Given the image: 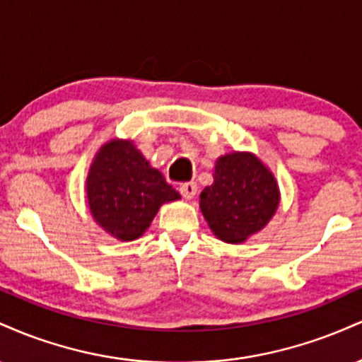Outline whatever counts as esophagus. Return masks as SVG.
<instances>
[{
  "instance_id": "1",
  "label": "esophagus",
  "mask_w": 362,
  "mask_h": 362,
  "mask_svg": "<svg viewBox=\"0 0 362 362\" xmlns=\"http://www.w3.org/2000/svg\"><path fill=\"white\" fill-rule=\"evenodd\" d=\"M180 194L184 195V199H192L195 194H197V184L195 182H185V184L180 185Z\"/></svg>"
}]
</instances>
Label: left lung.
I'll use <instances>...</instances> for the list:
<instances>
[{"label": "left lung", "instance_id": "left-lung-1", "mask_svg": "<svg viewBox=\"0 0 362 362\" xmlns=\"http://www.w3.org/2000/svg\"><path fill=\"white\" fill-rule=\"evenodd\" d=\"M214 182L201 192L202 216L224 243L240 245L267 226L281 202L274 173L250 151L216 160Z\"/></svg>", "mask_w": 362, "mask_h": 362}]
</instances>
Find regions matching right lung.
<instances>
[{"label": "right lung", "instance_id": "right-lung-1", "mask_svg": "<svg viewBox=\"0 0 362 362\" xmlns=\"http://www.w3.org/2000/svg\"><path fill=\"white\" fill-rule=\"evenodd\" d=\"M85 192L95 223L120 242L143 236L160 207L180 199L131 139L119 138L97 151Z\"/></svg>", "mask_w": 362, "mask_h": 362}]
</instances>
